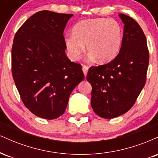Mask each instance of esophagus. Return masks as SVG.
Listing matches in <instances>:
<instances>
[{"label": "esophagus", "mask_w": 158, "mask_h": 158, "mask_svg": "<svg viewBox=\"0 0 158 158\" xmlns=\"http://www.w3.org/2000/svg\"><path fill=\"white\" fill-rule=\"evenodd\" d=\"M82 70H83V73H84L85 77H86L87 73H88V67L86 66V65H83V66H82Z\"/></svg>", "instance_id": "obj_1"}]
</instances>
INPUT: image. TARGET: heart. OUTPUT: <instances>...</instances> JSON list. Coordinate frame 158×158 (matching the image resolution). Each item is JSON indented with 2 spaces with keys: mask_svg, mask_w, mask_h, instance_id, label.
Instances as JSON below:
<instances>
[{
  "mask_svg": "<svg viewBox=\"0 0 158 158\" xmlns=\"http://www.w3.org/2000/svg\"><path fill=\"white\" fill-rule=\"evenodd\" d=\"M123 28L113 19L98 18L78 22L73 28V35L65 38L64 44L69 57L76 61L80 57L86 45L90 57L98 62L114 59L120 50Z\"/></svg>",
  "mask_w": 158,
  "mask_h": 158,
  "instance_id": "obj_1",
  "label": "heart"
}]
</instances>
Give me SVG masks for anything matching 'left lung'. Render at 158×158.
Segmentation results:
<instances>
[{
	"instance_id": "8db88e82",
	"label": "left lung",
	"mask_w": 158,
	"mask_h": 158,
	"mask_svg": "<svg viewBox=\"0 0 158 158\" xmlns=\"http://www.w3.org/2000/svg\"><path fill=\"white\" fill-rule=\"evenodd\" d=\"M119 16L124 23L119 54L108 64L90 68L86 78L92 86V108L106 119L119 117L131 109L146 84L149 61L141 27L129 16Z\"/></svg>"
}]
</instances>
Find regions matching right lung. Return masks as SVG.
Segmentation results:
<instances>
[{
	"label": "right lung",
	"mask_w": 158,
	"mask_h": 158,
	"mask_svg": "<svg viewBox=\"0 0 158 158\" xmlns=\"http://www.w3.org/2000/svg\"><path fill=\"white\" fill-rule=\"evenodd\" d=\"M73 14L43 10L19 29L12 48V73L24 106L37 117L62 115L70 94L84 79L81 64L65 54L64 30Z\"/></svg>",
	"instance_id": "right-lung-1"
}]
</instances>
